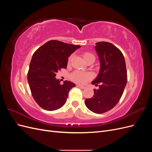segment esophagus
Masks as SVG:
<instances>
[{"label": "esophagus", "mask_w": 152, "mask_h": 152, "mask_svg": "<svg viewBox=\"0 0 152 152\" xmlns=\"http://www.w3.org/2000/svg\"><path fill=\"white\" fill-rule=\"evenodd\" d=\"M77 86L78 87H79V88H80V89H85V88H86V87H85V86H81V85H77Z\"/></svg>", "instance_id": "obj_1"}]
</instances>
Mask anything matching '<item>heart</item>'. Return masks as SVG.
Returning a JSON list of instances; mask_svg holds the SVG:
<instances>
[{
  "label": "heart",
  "instance_id": "heart-1",
  "mask_svg": "<svg viewBox=\"0 0 152 152\" xmlns=\"http://www.w3.org/2000/svg\"><path fill=\"white\" fill-rule=\"evenodd\" d=\"M91 57H94L93 54H92L90 53H85L84 54V58L86 59ZM71 57L69 58V61H70ZM70 79L77 83L79 84H84L86 82L90 79L92 77V75L90 73L83 72L80 71H75L70 74Z\"/></svg>",
  "mask_w": 152,
  "mask_h": 152
}]
</instances>
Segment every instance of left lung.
<instances>
[{"instance_id":"left-lung-1","label":"left lung","mask_w":152,"mask_h":152,"mask_svg":"<svg viewBox=\"0 0 152 152\" xmlns=\"http://www.w3.org/2000/svg\"><path fill=\"white\" fill-rule=\"evenodd\" d=\"M94 49L100 70L92 84L99 85L98 89H94V96L86 99L85 103L91 112L103 113L112 109L122 97L127 84L126 65L123 54L112 44L99 42Z\"/></svg>"}]
</instances>
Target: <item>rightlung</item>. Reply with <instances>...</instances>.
<instances>
[{
    "instance_id": "obj_1",
    "label": "right lung",
    "mask_w": 152,
    "mask_h": 152,
    "mask_svg": "<svg viewBox=\"0 0 152 152\" xmlns=\"http://www.w3.org/2000/svg\"><path fill=\"white\" fill-rule=\"evenodd\" d=\"M79 45L49 40L33 54L28 72V82L34 99L41 108L53 111L65 104L68 93L75 84L64 81L61 85L55 77L61 68H66L68 57Z\"/></svg>"
}]
</instances>
